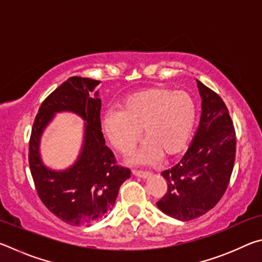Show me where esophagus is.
<instances>
[{
  "label": "esophagus",
  "instance_id": "esophagus-1",
  "mask_svg": "<svg viewBox=\"0 0 262 262\" xmlns=\"http://www.w3.org/2000/svg\"><path fill=\"white\" fill-rule=\"evenodd\" d=\"M133 174H134L135 177H139V178H142V179H145V178H148V177H150L149 172L136 171V170H133Z\"/></svg>",
  "mask_w": 262,
  "mask_h": 262
}]
</instances>
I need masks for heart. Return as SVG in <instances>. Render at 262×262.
I'll use <instances>...</instances> for the list:
<instances>
[{"mask_svg": "<svg viewBox=\"0 0 262 262\" xmlns=\"http://www.w3.org/2000/svg\"><path fill=\"white\" fill-rule=\"evenodd\" d=\"M196 105L192 96L163 86L135 92L122 101L120 110H108L101 118V129L113 147L128 154L140 140H145L130 157L133 164H152L162 154H179L192 136Z\"/></svg>", "mask_w": 262, "mask_h": 262, "instance_id": "heart-1", "label": "heart"}]
</instances>
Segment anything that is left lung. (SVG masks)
Masks as SVG:
<instances>
[{
	"instance_id": "8db88e82",
	"label": "left lung",
	"mask_w": 262,
	"mask_h": 262,
	"mask_svg": "<svg viewBox=\"0 0 262 262\" xmlns=\"http://www.w3.org/2000/svg\"><path fill=\"white\" fill-rule=\"evenodd\" d=\"M200 125L180 162L162 172L167 192L156 205L179 221L198 219L212 209L228 188L236 158V132L221 97L198 81Z\"/></svg>"
}]
</instances>
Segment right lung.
I'll return each mask as SVG.
<instances>
[{
	"instance_id": "1",
	"label": "right lung",
	"mask_w": 262,
	"mask_h": 262,
	"mask_svg": "<svg viewBox=\"0 0 262 262\" xmlns=\"http://www.w3.org/2000/svg\"><path fill=\"white\" fill-rule=\"evenodd\" d=\"M100 82L74 76L42 101L34 119L29 143V164L35 189L47 209L70 225H89L112 210L119 188L130 177L129 168L115 164L100 125ZM94 93L95 96H92ZM73 112L86 121L83 145L77 162L67 170L43 165L40 139L55 113Z\"/></svg>"
}]
</instances>
